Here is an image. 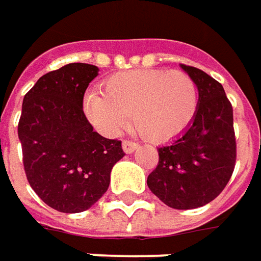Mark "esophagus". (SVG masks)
I'll return each mask as SVG.
<instances>
[{"label":"esophagus","instance_id":"1","mask_svg":"<svg viewBox=\"0 0 261 261\" xmlns=\"http://www.w3.org/2000/svg\"><path fill=\"white\" fill-rule=\"evenodd\" d=\"M136 148H138V143L132 142V141H123L122 142V149L126 153H132Z\"/></svg>","mask_w":261,"mask_h":261}]
</instances>
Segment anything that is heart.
I'll use <instances>...</instances> for the list:
<instances>
[{
	"instance_id": "heart-1",
	"label": "heart",
	"mask_w": 261,
	"mask_h": 261,
	"mask_svg": "<svg viewBox=\"0 0 261 261\" xmlns=\"http://www.w3.org/2000/svg\"><path fill=\"white\" fill-rule=\"evenodd\" d=\"M198 102V86L182 70L136 69L109 76L103 93L86 92L83 112L106 136H116L130 115L145 139L168 142L191 125Z\"/></svg>"
}]
</instances>
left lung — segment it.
I'll use <instances>...</instances> for the list:
<instances>
[{
  "label": "left lung",
  "instance_id": "1",
  "mask_svg": "<svg viewBox=\"0 0 261 261\" xmlns=\"http://www.w3.org/2000/svg\"><path fill=\"white\" fill-rule=\"evenodd\" d=\"M181 67L198 86V110L182 134L158 148V165L146 182L168 207L191 210L211 202L224 190L234 171L237 145L224 87L202 70Z\"/></svg>",
  "mask_w": 261,
  "mask_h": 261
}]
</instances>
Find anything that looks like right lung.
<instances>
[{"label":"right lung","instance_id":"1","mask_svg":"<svg viewBox=\"0 0 261 261\" xmlns=\"http://www.w3.org/2000/svg\"><path fill=\"white\" fill-rule=\"evenodd\" d=\"M93 64L70 63L37 80L22 100L18 138L31 188L48 207L82 213L102 198L125 152L94 132L83 112Z\"/></svg>","mask_w":261,"mask_h":261}]
</instances>
